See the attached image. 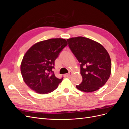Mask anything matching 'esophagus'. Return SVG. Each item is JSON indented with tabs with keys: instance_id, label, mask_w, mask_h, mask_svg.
Here are the masks:
<instances>
[{
	"instance_id": "obj_1",
	"label": "esophagus",
	"mask_w": 129,
	"mask_h": 129,
	"mask_svg": "<svg viewBox=\"0 0 129 129\" xmlns=\"http://www.w3.org/2000/svg\"><path fill=\"white\" fill-rule=\"evenodd\" d=\"M72 72H69L68 74H66V75H65V76L66 77H70L72 76Z\"/></svg>"
}]
</instances>
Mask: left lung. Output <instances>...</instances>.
<instances>
[{"mask_svg": "<svg viewBox=\"0 0 129 129\" xmlns=\"http://www.w3.org/2000/svg\"><path fill=\"white\" fill-rule=\"evenodd\" d=\"M68 46L80 62L82 81L76 85L81 91H95L107 82L110 76L111 62L107 50L99 43L82 37L67 40Z\"/></svg>", "mask_w": 129, "mask_h": 129, "instance_id": "left-lung-1", "label": "left lung"}]
</instances>
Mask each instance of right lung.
I'll use <instances>...</instances> for the list:
<instances>
[{
	"mask_svg": "<svg viewBox=\"0 0 129 129\" xmlns=\"http://www.w3.org/2000/svg\"><path fill=\"white\" fill-rule=\"evenodd\" d=\"M64 39H50L34 45L22 58L21 73L25 83L40 94L53 91L62 82L54 74L55 61L67 45Z\"/></svg>",
	"mask_w": 129,
	"mask_h": 129,
	"instance_id": "add662e5",
	"label": "right lung"
}]
</instances>
